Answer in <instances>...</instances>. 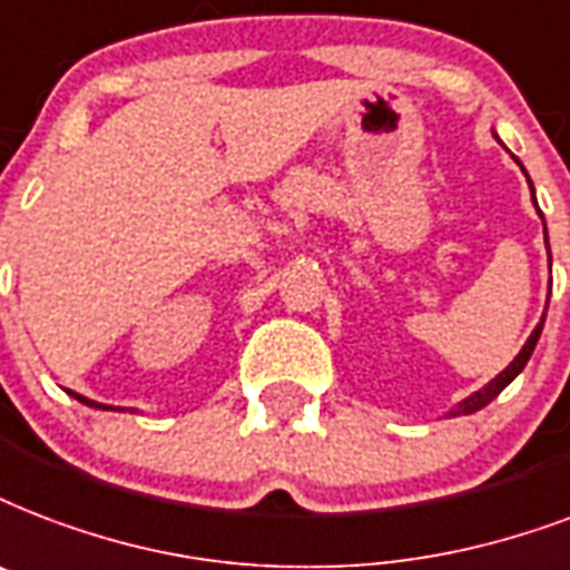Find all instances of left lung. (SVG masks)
Returning a JSON list of instances; mask_svg holds the SVG:
<instances>
[{
	"mask_svg": "<svg viewBox=\"0 0 570 570\" xmlns=\"http://www.w3.org/2000/svg\"><path fill=\"white\" fill-rule=\"evenodd\" d=\"M532 199H535V197H532ZM547 250H550V247H547ZM541 328H544V316H541V323L535 325V332L529 334V341L523 343V350H520V355H517L514 362L508 364L505 371L499 373V376H497V380H493V382H488V385H484V389H481V391H475V394H469L466 401L460 403L458 410L451 412V415H472V412L484 410V406H488V403L493 401V397H497L499 391L505 389L508 382L514 380L517 373H520V371H523V367H527L529 355H532V350H535L538 337H541Z\"/></svg>",
	"mask_w": 570,
	"mask_h": 570,
	"instance_id": "obj_1",
	"label": "left lung"
}]
</instances>
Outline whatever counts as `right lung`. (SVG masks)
<instances>
[{"instance_id": "1", "label": "right lung", "mask_w": 570, "mask_h": 570, "mask_svg": "<svg viewBox=\"0 0 570 570\" xmlns=\"http://www.w3.org/2000/svg\"><path fill=\"white\" fill-rule=\"evenodd\" d=\"M73 397H77L80 403H86V406H95V401H86V397H80V394H73Z\"/></svg>"}]
</instances>
